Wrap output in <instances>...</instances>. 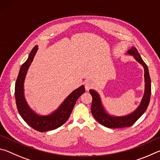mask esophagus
Masks as SVG:
<instances>
[{
  "label": "esophagus",
  "mask_w": 160,
  "mask_h": 160,
  "mask_svg": "<svg viewBox=\"0 0 160 160\" xmlns=\"http://www.w3.org/2000/svg\"><path fill=\"white\" fill-rule=\"evenodd\" d=\"M84 84H85V88L87 91H89L93 87V83L90 80H86Z\"/></svg>",
  "instance_id": "esophagus-1"
}]
</instances>
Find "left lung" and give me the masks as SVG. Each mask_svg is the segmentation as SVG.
Returning a JSON list of instances; mask_svg holds the SVG:
<instances>
[{"mask_svg":"<svg viewBox=\"0 0 160 160\" xmlns=\"http://www.w3.org/2000/svg\"><path fill=\"white\" fill-rule=\"evenodd\" d=\"M130 55L133 56L135 60L142 65L145 70V93L142 101L140 102L139 107L134 112L131 114L123 116H113L106 112L104 107L102 104L101 99L99 94L96 91L90 90V93L92 97V102L91 105V112L92 113L94 118L96 119L97 122L102 124L105 127L109 128H118L130 127L135 123L138 119L141 116L147 109L150 100L151 95V80L149 74L148 68L147 65L141 58L138 51L135 47H131L130 50L127 51Z\"/></svg>","mask_w":160,"mask_h":160,"instance_id":"obj_1","label":"left lung"}]
</instances>
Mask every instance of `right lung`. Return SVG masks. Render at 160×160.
<instances>
[{
    "label": "right lung",
    "instance_id": "1",
    "mask_svg": "<svg viewBox=\"0 0 160 160\" xmlns=\"http://www.w3.org/2000/svg\"><path fill=\"white\" fill-rule=\"evenodd\" d=\"M38 49L37 46L32 48L29 57L20 68L18 76L15 82V97L18 112L24 121L37 131L46 132L52 131L66 122L71 113L78 99L85 92L84 85L80 86L64 100L57 109L48 116H39L32 111L28 106L24 96V82L29 66L33 61Z\"/></svg>",
    "mask_w": 160,
    "mask_h": 160
}]
</instances>
